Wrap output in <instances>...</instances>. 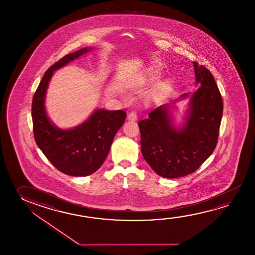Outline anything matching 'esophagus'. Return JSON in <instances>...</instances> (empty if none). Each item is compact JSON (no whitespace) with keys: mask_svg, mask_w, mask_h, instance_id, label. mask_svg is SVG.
<instances>
[{"mask_svg":"<svg viewBox=\"0 0 255 255\" xmlns=\"http://www.w3.org/2000/svg\"><path fill=\"white\" fill-rule=\"evenodd\" d=\"M128 119H129V121H137V119H138V117H137V114L136 112H130V113L128 115Z\"/></svg>","mask_w":255,"mask_h":255,"instance_id":"esophagus-1","label":"esophagus"}]
</instances>
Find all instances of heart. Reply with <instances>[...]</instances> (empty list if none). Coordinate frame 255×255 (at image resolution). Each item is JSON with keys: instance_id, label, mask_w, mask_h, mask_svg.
Listing matches in <instances>:
<instances>
[{"instance_id": "heart-1", "label": "heart", "mask_w": 255, "mask_h": 255, "mask_svg": "<svg viewBox=\"0 0 255 255\" xmlns=\"http://www.w3.org/2000/svg\"><path fill=\"white\" fill-rule=\"evenodd\" d=\"M157 78H158V75L155 73V71H150L146 75V77L144 78V81H145V82L153 83L154 81H156ZM164 89H165V86H162V87L160 88L158 91V94H160V95L163 94Z\"/></svg>"}]
</instances>
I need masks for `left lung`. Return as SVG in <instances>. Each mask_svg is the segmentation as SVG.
Masks as SVG:
<instances>
[{
  "label": "left lung",
  "mask_w": 255,
  "mask_h": 255,
  "mask_svg": "<svg viewBox=\"0 0 255 255\" xmlns=\"http://www.w3.org/2000/svg\"><path fill=\"white\" fill-rule=\"evenodd\" d=\"M193 65L199 88L173 101L189 100L183 124L176 127L171 112L174 106L170 104L160 106L138 124L143 157L156 174L167 179L196 171L217 145L222 98L211 72L197 62Z\"/></svg>",
  "instance_id": "left-lung-1"
}]
</instances>
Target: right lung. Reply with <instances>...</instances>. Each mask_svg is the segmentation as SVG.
Masks as SVG:
<instances>
[{
  "instance_id": "add662e5",
  "label": "right lung",
  "mask_w": 255,
  "mask_h": 255,
  "mask_svg": "<svg viewBox=\"0 0 255 255\" xmlns=\"http://www.w3.org/2000/svg\"><path fill=\"white\" fill-rule=\"evenodd\" d=\"M92 50L83 48L67 54L45 72L32 102L34 139L50 163L59 171L75 177L91 175L109 154L114 137L124 125L123 110L96 109L86 121L70 129L55 126L47 115L45 97L54 71Z\"/></svg>"
}]
</instances>
